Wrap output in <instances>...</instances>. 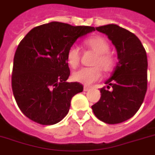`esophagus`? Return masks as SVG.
I'll return each mask as SVG.
<instances>
[{
	"mask_svg": "<svg viewBox=\"0 0 155 155\" xmlns=\"http://www.w3.org/2000/svg\"><path fill=\"white\" fill-rule=\"evenodd\" d=\"M90 89H91V88H89V87L86 86V85H84V91H85V92H87V91H89Z\"/></svg>",
	"mask_w": 155,
	"mask_h": 155,
	"instance_id": "obj_1",
	"label": "esophagus"
}]
</instances>
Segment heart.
I'll return each instance as SVG.
<instances>
[{
    "label": "heart",
    "mask_w": 155,
    "mask_h": 155,
    "mask_svg": "<svg viewBox=\"0 0 155 155\" xmlns=\"http://www.w3.org/2000/svg\"><path fill=\"white\" fill-rule=\"evenodd\" d=\"M84 45L97 55L93 63L94 66H99L105 72H110L113 70L114 59L109 52V44L103 37L93 36L86 38L84 41ZM67 61L72 68H75L79 64L80 48L77 45H73L67 50ZM99 68L83 67L79 69L73 74V80L84 85H91L101 78L102 71Z\"/></svg>",
    "instance_id": "b5f03b06"
}]
</instances>
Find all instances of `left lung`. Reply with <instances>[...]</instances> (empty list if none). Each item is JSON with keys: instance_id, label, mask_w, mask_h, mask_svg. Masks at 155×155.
<instances>
[{"instance_id": "left-lung-1", "label": "left lung", "mask_w": 155, "mask_h": 155, "mask_svg": "<svg viewBox=\"0 0 155 155\" xmlns=\"http://www.w3.org/2000/svg\"><path fill=\"white\" fill-rule=\"evenodd\" d=\"M115 47L117 59L111 76L105 81L109 91L100 89V100L92 106L94 114L107 124L131 118L142 105L147 88V57L134 34L116 24L96 27Z\"/></svg>"}]
</instances>
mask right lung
I'll use <instances>...</instances> for the list:
<instances>
[{"label": "right lung", "instance_id": "add662e5", "mask_svg": "<svg viewBox=\"0 0 155 155\" xmlns=\"http://www.w3.org/2000/svg\"><path fill=\"white\" fill-rule=\"evenodd\" d=\"M95 31L92 26L59 22L34 27L18 45L13 61L12 87L21 111L41 125H54L69 112L72 97L83 91L67 82V52L78 38Z\"/></svg>", "mask_w": 155, "mask_h": 155}]
</instances>
